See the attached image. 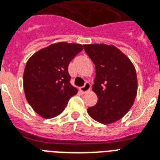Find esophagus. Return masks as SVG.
I'll return each instance as SVG.
<instances>
[{
    "instance_id": "esophagus-1",
    "label": "esophagus",
    "mask_w": 160,
    "mask_h": 160,
    "mask_svg": "<svg viewBox=\"0 0 160 160\" xmlns=\"http://www.w3.org/2000/svg\"><path fill=\"white\" fill-rule=\"evenodd\" d=\"M90 90H91V85H90L89 82H86V83L85 84V86L80 88V91L82 92V93H86V92H89Z\"/></svg>"
}]
</instances>
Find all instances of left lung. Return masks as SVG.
Returning <instances> with one entry per match:
<instances>
[{"label":"left lung","mask_w":160,"mask_h":160,"mask_svg":"<svg viewBox=\"0 0 160 160\" xmlns=\"http://www.w3.org/2000/svg\"><path fill=\"white\" fill-rule=\"evenodd\" d=\"M84 48L96 66L92 91L98 98L87 113L102 124L116 122L132 107L137 97L136 68L128 57L113 45L90 44Z\"/></svg>","instance_id":"left-lung-1"}]
</instances>
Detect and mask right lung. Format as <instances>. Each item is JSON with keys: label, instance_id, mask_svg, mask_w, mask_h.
<instances>
[{"label": "right lung", "instance_id": "1", "mask_svg": "<svg viewBox=\"0 0 160 160\" xmlns=\"http://www.w3.org/2000/svg\"><path fill=\"white\" fill-rule=\"evenodd\" d=\"M80 44L58 42L34 53L23 71L25 98L44 119L58 116L78 90L70 84L68 68L71 60L83 50Z\"/></svg>", "mask_w": 160, "mask_h": 160}]
</instances>
